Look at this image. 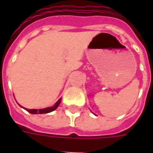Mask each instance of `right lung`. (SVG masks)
<instances>
[{
  "mask_svg": "<svg viewBox=\"0 0 153 153\" xmlns=\"http://www.w3.org/2000/svg\"><path fill=\"white\" fill-rule=\"evenodd\" d=\"M61 99H62V98H59V99L57 101V102H56V103H55V104L52 107H48V108H45V109H25V108H24V109H25V110H27L28 113H30V114H48V113H50V112L54 111L55 109H57L58 106L59 105L60 102H61Z\"/></svg>",
  "mask_w": 153,
  "mask_h": 153,
  "instance_id": "obj_1",
  "label": "right lung"
}]
</instances>
